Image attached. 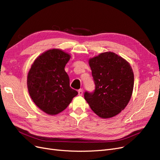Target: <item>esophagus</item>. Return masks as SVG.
Listing matches in <instances>:
<instances>
[{
	"label": "esophagus",
	"mask_w": 160,
	"mask_h": 160,
	"mask_svg": "<svg viewBox=\"0 0 160 160\" xmlns=\"http://www.w3.org/2000/svg\"><path fill=\"white\" fill-rule=\"evenodd\" d=\"M83 89H79V90H78V94H79V95H80V96L83 95Z\"/></svg>",
	"instance_id": "obj_1"
}]
</instances>
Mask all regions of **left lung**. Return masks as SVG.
Masks as SVG:
<instances>
[{
	"mask_svg": "<svg viewBox=\"0 0 160 160\" xmlns=\"http://www.w3.org/2000/svg\"><path fill=\"white\" fill-rule=\"evenodd\" d=\"M89 63L95 87L93 92H85V99L100 118L113 117L124 109L132 97L134 84L132 67L112 52L101 53L89 59Z\"/></svg>",
	"mask_w": 160,
	"mask_h": 160,
	"instance_id": "8db88e82",
	"label": "left lung"
}]
</instances>
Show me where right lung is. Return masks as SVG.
<instances>
[{
	"label": "right lung",
	"instance_id": "obj_1",
	"mask_svg": "<svg viewBox=\"0 0 160 160\" xmlns=\"http://www.w3.org/2000/svg\"><path fill=\"white\" fill-rule=\"evenodd\" d=\"M70 57L61 50H49L36 59L28 72V93L37 107L47 114L59 113L78 94L70 87L65 71Z\"/></svg>",
	"mask_w": 160,
	"mask_h": 160
}]
</instances>
